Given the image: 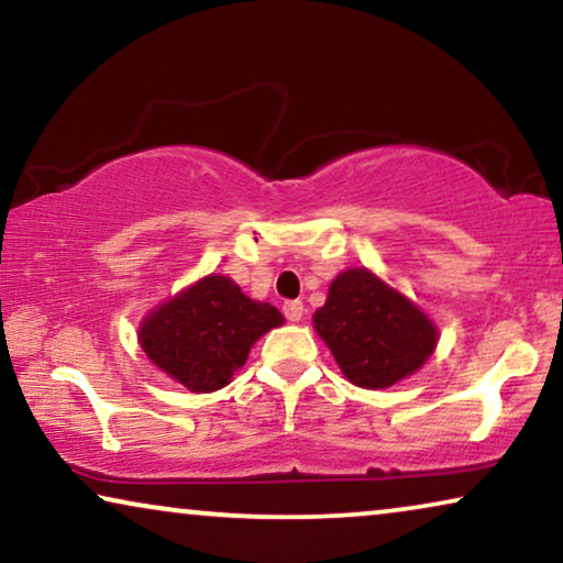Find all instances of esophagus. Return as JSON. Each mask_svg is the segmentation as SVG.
I'll use <instances>...</instances> for the list:
<instances>
[{
    "label": "esophagus",
    "instance_id": "1",
    "mask_svg": "<svg viewBox=\"0 0 563 563\" xmlns=\"http://www.w3.org/2000/svg\"><path fill=\"white\" fill-rule=\"evenodd\" d=\"M303 303H300V300H285L283 303V313H285V319L288 321H300L303 319Z\"/></svg>",
    "mask_w": 563,
    "mask_h": 563
}]
</instances>
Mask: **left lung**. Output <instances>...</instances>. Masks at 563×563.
Here are the masks:
<instances>
[{"label": "left lung", "mask_w": 563, "mask_h": 563, "mask_svg": "<svg viewBox=\"0 0 563 563\" xmlns=\"http://www.w3.org/2000/svg\"><path fill=\"white\" fill-rule=\"evenodd\" d=\"M313 327L350 383L367 390L413 375L439 339L437 327L408 298L364 267L331 283L327 303L313 313Z\"/></svg>", "instance_id": "1"}]
</instances>
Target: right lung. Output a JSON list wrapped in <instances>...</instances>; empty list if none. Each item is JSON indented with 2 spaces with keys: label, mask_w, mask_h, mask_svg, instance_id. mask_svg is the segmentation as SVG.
<instances>
[{
  "label": "right lung",
  "mask_w": 563,
  "mask_h": 563,
  "mask_svg": "<svg viewBox=\"0 0 563 563\" xmlns=\"http://www.w3.org/2000/svg\"><path fill=\"white\" fill-rule=\"evenodd\" d=\"M280 323L278 308L247 298L234 280L209 275L150 313L140 344L188 390L211 393L229 385L250 346Z\"/></svg>",
  "instance_id": "right-lung-1"
}]
</instances>
